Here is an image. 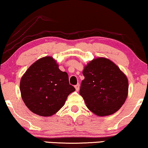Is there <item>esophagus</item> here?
I'll return each mask as SVG.
<instances>
[{"label": "esophagus", "mask_w": 148, "mask_h": 148, "mask_svg": "<svg viewBox=\"0 0 148 148\" xmlns=\"http://www.w3.org/2000/svg\"><path fill=\"white\" fill-rule=\"evenodd\" d=\"M75 90L77 92H78L79 90V84H77L76 86H75Z\"/></svg>", "instance_id": "esophagus-1"}]
</instances>
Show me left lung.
<instances>
[{
	"label": "left lung",
	"instance_id": "8db88e82",
	"mask_svg": "<svg viewBox=\"0 0 148 148\" xmlns=\"http://www.w3.org/2000/svg\"><path fill=\"white\" fill-rule=\"evenodd\" d=\"M79 94L89 110L99 116H108L119 110L128 95L127 76L108 58L91 60L83 71Z\"/></svg>",
	"mask_w": 148,
	"mask_h": 148
}]
</instances>
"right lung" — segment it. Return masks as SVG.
<instances>
[{"instance_id":"1","label":"right lung","mask_w":148,"mask_h":148,"mask_svg":"<svg viewBox=\"0 0 148 148\" xmlns=\"http://www.w3.org/2000/svg\"><path fill=\"white\" fill-rule=\"evenodd\" d=\"M75 90L69 82L68 74L58 69L51 56L32 64L20 82L21 98L26 106L42 116H51L57 112Z\"/></svg>"}]
</instances>
